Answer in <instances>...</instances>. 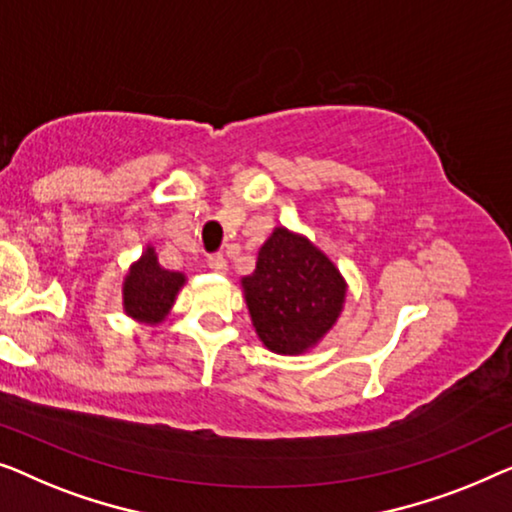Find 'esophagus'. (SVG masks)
<instances>
[{"mask_svg": "<svg viewBox=\"0 0 512 512\" xmlns=\"http://www.w3.org/2000/svg\"><path fill=\"white\" fill-rule=\"evenodd\" d=\"M208 266H211V269H213L215 273H227V271H229L227 259H225V255H220V253L208 255Z\"/></svg>", "mask_w": 512, "mask_h": 512, "instance_id": "esophagus-1", "label": "esophagus"}]
</instances>
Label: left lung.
Segmentation results:
<instances>
[{
  "label": "left lung",
  "mask_w": 512,
  "mask_h": 512,
  "mask_svg": "<svg viewBox=\"0 0 512 512\" xmlns=\"http://www.w3.org/2000/svg\"><path fill=\"white\" fill-rule=\"evenodd\" d=\"M257 336L278 355L313 348L341 315L345 280L304 236L276 227L241 280Z\"/></svg>",
  "instance_id": "1"
}]
</instances>
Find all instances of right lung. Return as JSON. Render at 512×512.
Instances as JSON below:
<instances>
[{"mask_svg": "<svg viewBox=\"0 0 512 512\" xmlns=\"http://www.w3.org/2000/svg\"><path fill=\"white\" fill-rule=\"evenodd\" d=\"M185 285V276L178 271H167L157 264L155 250L148 248L139 262L132 264L125 285H122V299H125V313L129 318L157 325L167 318L169 308Z\"/></svg>", "mask_w": 512, "mask_h": 512, "instance_id": "right-lung-1", "label": "right lung"}]
</instances>
